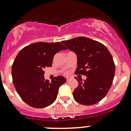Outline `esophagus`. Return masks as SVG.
Listing matches in <instances>:
<instances>
[{"label": "esophagus", "mask_w": 131, "mask_h": 131, "mask_svg": "<svg viewBox=\"0 0 131 131\" xmlns=\"http://www.w3.org/2000/svg\"><path fill=\"white\" fill-rule=\"evenodd\" d=\"M67 82H68L70 80V78H67Z\"/></svg>", "instance_id": "obj_1"}]
</instances>
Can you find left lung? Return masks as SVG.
<instances>
[{
    "instance_id": "8db88e82",
    "label": "left lung",
    "mask_w": 131,
    "mask_h": 131,
    "mask_svg": "<svg viewBox=\"0 0 131 131\" xmlns=\"http://www.w3.org/2000/svg\"><path fill=\"white\" fill-rule=\"evenodd\" d=\"M77 57L75 73L87 79H75L79 85L73 92L75 101L84 105L97 103L106 96L112 86L115 66L108 49L100 42L84 37L62 41Z\"/></svg>"
}]
</instances>
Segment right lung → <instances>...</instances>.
I'll list each match as a JSON object with an SVG mask.
<instances>
[{
  "mask_svg": "<svg viewBox=\"0 0 131 131\" xmlns=\"http://www.w3.org/2000/svg\"><path fill=\"white\" fill-rule=\"evenodd\" d=\"M67 47L60 42H36L22 49L12 66L13 84L21 98L30 106L42 108L54 102L67 79L62 76L46 80L43 70L52 66L54 56Z\"/></svg>",
  "mask_w": 131,
  "mask_h": 131,
  "instance_id": "obj_1",
  "label": "right lung"
}]
</instances>
